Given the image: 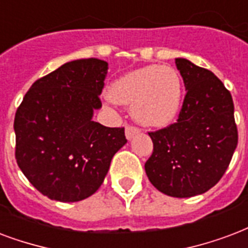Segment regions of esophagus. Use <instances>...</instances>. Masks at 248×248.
Segmentation results:
<instances>
[{
	"label": "esophagus",
	"mask_w": 248,
	"mask_h": 248,
	"mask_svg": "<svg viewBox=\"0 0 248 248\" xmlns=\"http://www.w3.org/2000/svg\"><path fill=\"white\" fill-rule=\"evenodd\" d=\"M139 134V128L134 127V126H127L126 127V138H127V140H131L132 138L135 137Z\"/></svg>",
	"instance_id": "34e87169"
}]
</instances>
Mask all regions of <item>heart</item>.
Returning <instances> with one entry per match:
<instances>
[{"label":"heart","mask_w":248,"mask_h":248,"mask_svg":"<svg viewBox=\"0 0 248 248\" xmlns=\"http://www.w3.org/2000/svg\"><path fill=\"white\" fill-rule=\"evenodd\" d=\"M108 96L121 105H132V118L145 127L169 126L182 107V79L170 66L147 65L121 75Z\"/></svg>","instance_id":"heart-1"}]
</instances>
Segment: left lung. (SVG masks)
Returning a JSON list of instances; mask_svg holds the SVG:
<instances>
[{"mask_svg": "<svg viewBox=\"0 0 248 248\" xmlns=\"http://www.w3.org/2000/svg\"><path fill=\"white\" fill-rule=\"evenodd\" d=\"M187 93L177 124L149 132L152 156L145 174L158 191L191 198L212 188L237 148L232 94L220 79L186 58H175Z\"/></svg>", "mask_w": 248, "mask_h": 248, "instance_id": "8db88e82", "label": "left lung"}]
</instances>
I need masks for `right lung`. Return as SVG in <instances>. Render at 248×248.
<instances>
[{
  "mask_svg": "<svg viewBox=\"0 0 248 248\" xmlns=\"http://www.w3.org/2000/svg\"><path fill=\"white\" fill-rule=\"evenodd\" d=\"M108 62L86 58L36 80L14 120L15 158L26 178L49 199L73 203L99 190L124 128L94 122Z\"/></svg>",
  "mask_w": 248,
  "mask_h": 248,
  "instance_id": "1",
  "label": "right lung"
}]
</instances>
